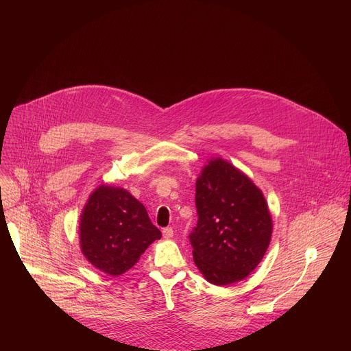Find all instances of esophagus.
Returning a JSON list of instances; mask_svg holds the SVG:
<instances>
[{
	"mask_svg": "<svg viewBox=\"0 0 351 351\" xmlns=\"http://www.w3.org/2000/svg\"><path fill=\"white\" fill-rule=\"evenodd\" d=\"M162 234H164L165 239H171V237H173V229L172 228H165L162 230Z\"/></svg>",
	"mask_w": 351,
	"mask_h": 351,
	"instance_id": "obj_1",
	"label": "esophagus"
}]
</instances>
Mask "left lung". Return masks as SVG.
I'll return each mask as SVG.
<instances>
[{"label": "left lung", "mask_w": 351, "mask_h": 351, "mask_svg": "<svg viewBox=\"0 0 351 351\" xmlns=\"http://www.w3.org/2000/svg\"><path fill=\"white\" fill-rule=\"evenodd\" d=\"M197 226L189 234L193 260L218 286L254 271L272 234V219L261 190L244 173L218 158L195 182Z\"/></svg>", "instance_id": "left-lung-1"}]
</instances>
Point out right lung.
I'll return each mask as SVG.
<instances>
[{
	"label": "right lung",
	"instance_id": "obj_1",
	"mask_svg": "<svg viewBox=\"0 0 351 351\" xmlns=\"http://www.w3.org/2000/svg\"><path fill=\"white\" fill-rule=\"evenodd\" d=\"M161 232L126 190L99 186L80 215V247L99 271L117 276L130 269Z\"/></svg>",
	"mask_w": 351,
	"mask_h": 351
}]
</instances>
